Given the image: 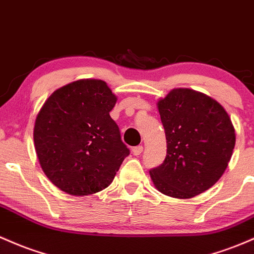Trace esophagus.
<instances>
[{
  "mask_svg": "<svg viewBox=\"0 0 254 254\" xmlns=\"http://www.w3.org/2000/svg\"><path fill=\"white\" fill-rule=\"evenodd\" d=\"M142 150H144V147H142L141 145H139V146L133 147V149H132V152H133V155H134V156H139V155H141Z\"/></svg>",
  "mask_w": 254,
  "mask_h": 254,
  "instance_id": "esophagus-1",
  "label": "esophagus"
}]
</instances>
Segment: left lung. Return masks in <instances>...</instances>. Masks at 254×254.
Listing matches in <instances>:
<instances>
[{
	"instance_id": "8db88e82",
	"label": "left lung",
	"mask_w": 254,
	"mask_h": 254,
	"mask_svg": "<svg viewBox=\"0 0 254 254\" xmlns=\"http://www.w3.org/2000/svg\"><path fill=\"white\" fill-rule=\"evenodd\" d=\"M167 156L150 170L159 192L189 199L212 187L226 172L235 146V130L224 108L190 89H174L159 99Z\"/></svg>"
}]
</instances>
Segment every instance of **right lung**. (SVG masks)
<instances>
[{
  "label": "right lung",
  "instance_id": "right-lung-1",
  "mask_svg": "<svg viewBox=\"0 0 254 254\" xmlns=\"http://www.w3.org/2000/svg\"><path fill=\"white\" fill-rule=\"evenodd\" d=\"M116 101L105 81L81 79L51 93L39 110L33 129L38 161L68 194L107 189L129 155L109 115Z\"/></svg>",
  "mask_w": 254,
  "mask_h": 254
}]
</instances>
